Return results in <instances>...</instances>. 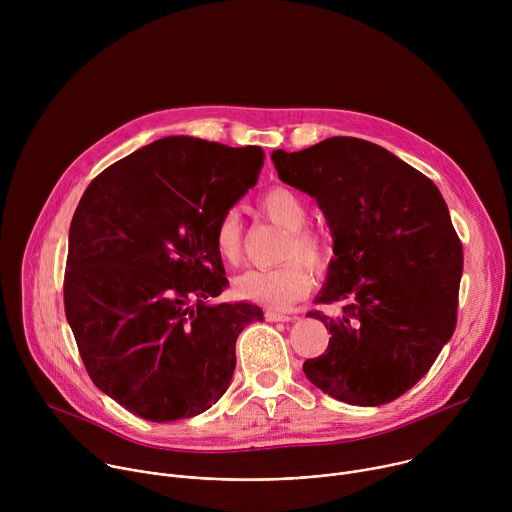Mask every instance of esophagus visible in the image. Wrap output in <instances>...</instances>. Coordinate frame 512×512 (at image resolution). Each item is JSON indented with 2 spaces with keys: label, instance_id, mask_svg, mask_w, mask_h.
I'll return each instance as SVG.
<instances>
[{
  "label": "esophagus",
  "instance_id": "1",
  "mask_svg": "<svg viewBox=\"0 0 512 512\" xmlns=\"http://www.w3.org/2000/svg\"><path fill=\"white\" fill-rule=\"evenodd\" d=\"M265 318H267L269 322H291V320H294V316L281 314V312H275V310H267V312H265Z\"/></svg>",
  "mask_w": 512,
  "mask_h": 512
}]
</instances>
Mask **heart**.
I'll return each mask as SVG.
<instances>
[{
    "label": "heart",
    "instance_id": "heart-1",
    "mask_svg": "<svg viewBox=\"0 0 512 512\" xmlns=\"http://www.w3.org/2000/svg\"><path fill=\"white\" fill-rule=\"evenodd\" d=\"M259 210L287 231L283 259H302L310 267L326 263V251L318 237L306 229L308 206L287 188H273L259 200ZM214 247L218 257L237 263L243 251V223L237 210H227L214 227ZM300 261H287L273 269H247L233 279V294L239 300L285 310L296 304L312 285V273Z\"/></svg>",
    "mask_w": 512,
    "mask_h": 512
}]
</instances>
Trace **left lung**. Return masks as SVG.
<instances>
[{
    "label": "left lung",
    "mask_w": 512,
    "mask_h": 512,
    "mask_svg": "<svg viewBox=\"0 0 512 512\" xmlns=\"http://www.w3.org/2000/svg\"><path fill=\"white\" fill-rule=\"evenodd\" d=\"M281 182L316 198L334 259L316 304L346 302L324 322L328 350L306 377L348 405L377 407L409 391L456 328L462 245L437 186L371 141L330 137L271 154Z\"/></svg>",
    "instance_id": "1"
}]
</instances>
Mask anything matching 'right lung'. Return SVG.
I'll return each mask as SVG.
<instances>
[{
  "label": "right lung",
  "instance_id": "obj_1",
  "mask_svg": "<svg viewBox=\"0 0 512 512\" xmlns=\"http://www.w3.org/2000/svg\"><path fill=\"white\" fill-rule=\"evenodd\" d=\"M257 145L158 139L85 190L68 233L64 312L93 383L148 421L210 409L259 306L210 304L229 285L214 227L263 168Z\"/></svg>",
  "mask_w": 512,
  "mask_h": 512
}]
</instances>
